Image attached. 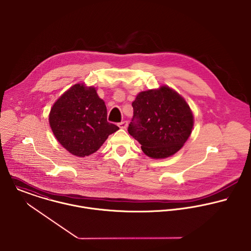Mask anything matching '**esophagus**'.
Here are the masks:
<instances>
[{
    "label": "esophagus",
    "mask_w": 251,
    "mask_h": 251,
    "mask_svg": "<svg viewBox=\"0 0 251 251\" xmlns=\"http://www.w3.org/2000/svg\"><path fill=\"white\" fill-rule=\"evenodd\" d=\"M118 126H119V128H121V129H126L127 126H128V122H127V121H122V122H120V123L118 124Z\"/></svg>",
    "instance_id": "obj_1"
}]
</instances>
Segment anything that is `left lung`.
<instances>
[{"instance_id": "1", "label": "left lung", "mask_w": 251, "mask_h": 251, "mask_svg": "<svg viewBox=\"0 0 251 251\" xmlns=\"http://www.w3.org/2000/svg\"><path fill=\"white\" fill-rule=\"evenodd\" d=\"M132 106L134 115L128 132L148 156L169 157L191 136L193 112L184 98L168 86L139 93Z\"/></svg>"}]
</instances>
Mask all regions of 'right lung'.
Here are the masks:
<instances>
[{
    "instance_id": "right-lung-1",
    "label": "right lung",
    "mask_w": 251,
    "mask_h": 251,
    "mask_svg": "<svg viewBox=\"0 0 251 251\" xmlns=\"http://www.w3.org/2000/svg\"><path fill=\"white\" fill-rule=\"evenodd\" d=\"M104 101L96 88L75 84L53 103L49 115L51 131L71 154L85 157L96 152L119 128L107 122Z\"/></svg>"
}]
</instances>
